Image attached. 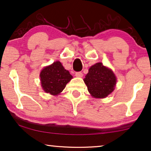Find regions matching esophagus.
Returning a JSON list of instances; mask_svg holds the SVG:
<instances>
[{
    "mask_svg": "<svg viewBox=\"0 0 151 151\" xmlns=\"http://www.w3.org/2000/svg\"><path fill=\"white\" fill-rule=\"evenodd\" d=\"M75 76L76 77H78V78H82V76H83V73H82V72H76Z\"/></svg>",
    "mask_w": 151,
    "mask_h": 151,
    "instance_id": "1",
    "label": "esophagus"
}]
</instances>
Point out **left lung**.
Segmentation results:
<instances>
[{
    "label": "left lung",
    "instance_id": "1",
    "mask_svg": "<svg viewBox=\"0 0 151 151\" xmlns=\"http://www.w3.org/2000/svg\"><path fill=\"white\" fill-rule=\"evenodd\" d=\"M84 81L92 97L104 98L115 89L117 78L111 69L98 63L89 68Z\"/></svg>",
    "mask_w": 151,
    "mask_h": 151
}]
</instances>
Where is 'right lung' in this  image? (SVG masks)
Listing matches in <instances>:
<instances>
[{"label":"right lung","instance_id":"add662e5","mask_svg":"<svg viewBox=\"0 0 151 151\" xmlns=\"http://www.w3.org/2000/svg\"><path fill=\"white\" fill-rule=\"evenodd\" d=\"M40 77L42 89L53 96L60 93L73 78L69 71L66 70L59 61L45 67L40 72Z\"/></svg>","mask_w":151,"mask_h":151}]
</instances>
